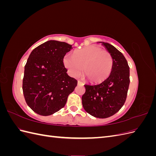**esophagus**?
Masks as SVG:
<instances>
[{"instance_id":"esophagus-1","label":"esophagus","mask_w":156,"mask_h":156,"mask_svg":"<svg viewBox=\"0 0 156 156\" xmlns=\"http://www.w3.org/2000/svg\"><path fill=\"white\" fill-rule=\"evenodd\" d=\"M77 84H80V85H83V84H84V83H83L82 81H79V80L77 81Z\"/></svg>"}]
</instances>
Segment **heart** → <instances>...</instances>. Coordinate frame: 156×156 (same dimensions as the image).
<instances>
[{
	"instance_id": "heart-1",
	"label": "heart",
	"mask_w": 156,
	"mask_h": 156,
	"mask_svg": "<svg viewBox=\"0 0 156 156\" xmlns=\"http://www.w3.org/2000/svg\"><path fill=\"white\" fill-rule=\"evenodd\" d=\"M65 67L72 77L83 74L92 83L101 82L111 73L113 59L107 51L90 45L73 52V56L66 55L63 59Z\"/></svg>"
}]
</instances>
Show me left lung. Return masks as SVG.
<instances>
[{"label": "left lung", "mask_w": 156, "mask_h": 156, "mask_svg": "<svg viewBox=\"0 0 156 156\" xmlns=\"http://www.w3.org/2000/svg\"><path fill=\"white\" fill-rule=\"evenodd\" d=\"M113 59L108 77L101 83L84 84L82 96L84 109L90 115L106 119L114 115L124 105L129 85V67L124 56L114 46L100 42Z\"/></svg>", "instance_id": "1"}]
</instances>
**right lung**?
<instances>
[{
	"label": "right lung",
	"mask_w": 156,
	"mask_h": 156,
	"mask_svg": "<svg viewBox=\"0 0 156 156\" xmlns=\"http://www.w3.org/2000/svg\"><path fill=\"white\" fill-rule=\"evenodd\" d=\"M72 48L66 42L49 40L33 50L25 66L23 92L31 109L41 116L63 108L77 81L64 67L65 55Z\"/></svg>",
	"instance_id": "right-lung-1"
}]
</instances>
